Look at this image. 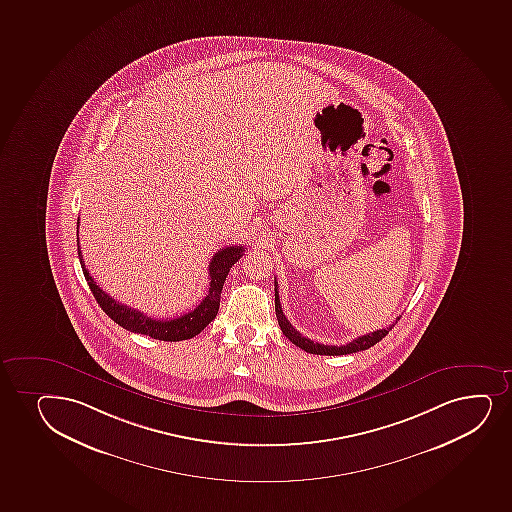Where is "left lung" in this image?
Returning a JSON list of instances; mask_svg holds the SVG:
<instances>
[{
	"label": "left lung",
	"instance_id": "obj_1",
	"mask_svg": "<svg viewBox=\"0 0 512 512\" xmlns=\"http://www.w3.org/2000/svg\"><path fill=\"white\" fill-rule=\"evenodd\" d=\"M275 311H277L278 324L282 328L283 335L287 336L288 340L294 343L295 347L306 350L307 353H314V355H348V353L360 352V350H367V348L374 347L377 341H381L384 336L388 335L389 331L393 329L394 324L389 328L377 329L374 333H367V335L359 336L355 340L350 341L347 345H323L318 341L309 340L306 336L300 335L299 331L288 323L285 314L282 311V304H280V297H278V283L275 280Z\"/></svg>",
	"mask_w": 512,
	"mask_h": 512
}]
</instances>
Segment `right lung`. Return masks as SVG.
<instances>
[{"label": "right lung", "instance_id": "add662e5", "mask_svg": "<svg viewBox=\"0 0 512 512\" xmlns=\"http://www.w3.org/2000/svg\"><path fill=\"white\" fill-rule=\"evenodd\" d=\"M77 224H80V222H77ZM242 254H244V246H230L220 249L213 256L210 266H208L210 288H208L205 299L201 300L196 309L186 312L179 318L153 319L148 318L147 314H143L141 311H136L133 307L124 306L118 300L112 299L111 295H107L97 285V282H94V278L90 277L89 270L85 268V261L82 259L80 244H78V258H80L83 275L89 283L97 304L102 307V311L106 312L114 323H118L119 326H123L128 331L162 341L189 340V338H193L200 331H203L208 324L212 323L213 319L217 318L225 278L229 275L230 268L242 258Z\"/></svg>", "mask_w": 512, "mask_h": 512}]
</instances>
